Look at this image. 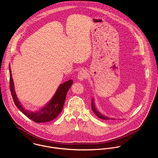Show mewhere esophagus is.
Listing matches in <instances>:
<instances>
[{
    "instance_id": "esophagus-1",
    "label": "esophagus",
    "mask_w": 158,
    "mask_h": 158,
    "mask_svg": "<svg viewBox=\"0 0 158 158\" xmlns=\"http://www.w3.org/2000/svg\"><path fill=\"white\" fill-rule=\"evenodd\" d=\"M88 76V73L87 71L85 70H81L77 74V78L80 81H84Z\"/></svg>"
}]
</instances>
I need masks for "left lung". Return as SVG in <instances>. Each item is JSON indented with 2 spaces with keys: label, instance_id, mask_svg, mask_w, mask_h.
I'll use <instances>...</instances> for the list:
<instances>
[{
  "label": "left lung",
  "instance_id": "8db88e82",
  "mask_svg": "<svg viewBox=\"0 0 158 158\" xmlns=\"http://www.w3.org/2000/svg\"><path fill=\"white\" fill-rule=\"evenodd\" d=\"M91 108H92V110L93 111V112L95 113V114L99 118H101L102 119L104 120H110V119H112V120H114V118H110V117H108L105 115L102 114L101 113L99 112V111L97 109V108L96 107L95 105V102H94V97H93L91 98Z\"/></svg>",
  "mask_w": 158,
  "mask_h": 158
}]
</instances>
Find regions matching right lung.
Segmentation results:
<instances>
[{
    "label": "right lung",
    "instance_id": "1",
    "mask_svg": "<svg viewBox=\"0 0 158 158\" xmlns=\"http://www.w3.org/2000/svg\"><path fill=\"white\" fill-rule=\"evenodd\" d=\"M9 70L10 90L15 104L18 109L27 117L35 123H47L56 119L62 110L67 94L73 84V81L69 80L62 84H60L51 100L39 110L33 111L26 110L19 101L15 89L10 64L9 65Z\"/></svg>",
    "mask_w": 158,
    "mask_h": 158
}]
</instances>
